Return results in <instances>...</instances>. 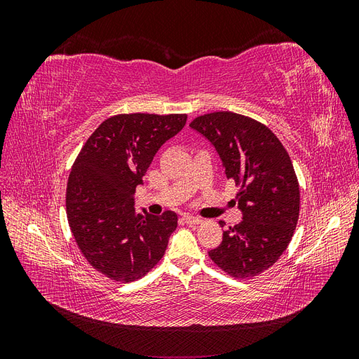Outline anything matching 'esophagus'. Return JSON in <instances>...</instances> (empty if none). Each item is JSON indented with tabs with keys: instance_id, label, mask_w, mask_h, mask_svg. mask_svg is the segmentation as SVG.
<instances>
[{
	"instance_id": "esophagus-1",
	"label": "esophagus",
	"mask_w": 359,
	"mask_h": 359,
	"mask_svg": "<svg viewBox=\"0 0 359 359\" xmlns=\"http://www.w3.org/2000/svg\"><path fill=\"white\" fill-rule=\"evenodd\" d=\"M184 222L187 224H199L202 220L199 217H193V215H184Z\"/></svg>"
}]
</instances>
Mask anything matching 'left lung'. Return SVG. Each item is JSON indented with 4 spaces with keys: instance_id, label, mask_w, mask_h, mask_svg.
Wrapping results in <instances>:
<instances>
[{
    "instance_id": "8db88e82",
    "label": "left lung",
    "mask_w": 359,
    "mask_h": 359,
    "mask_svg": "<svg viewBox=\"0 0 359 359\" xmlns=\"http://www.w3.org/2000/svg\"><path fill=\"white\" fill-rule=\"evenodd\" d=\"M190 127L214 145L226 178L241 187L243 220L223 232L208 252L211 260L235 278L264 273L283 255L298 223L299 186L287 151L266 126L240 114H205Z\"/></svg>"
}]
</instances>
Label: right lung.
I'll return each instance as SVG.
<instances>
[{"label":"right lung","instance_id":"add662e5","mask_svg":"<svg viewBox=\"0 0 359 359\" xmlns=\"http://www.w3.org/2000/svg\"><path fill=\"white\" fill-rule=\"evenodd\" d=\"M186 121V114L111 116L73 163L66 194L70 229L88 264L111 280L142 278L166 252L178 215L136 214L135 191L160 147Z\"/></svg>","mask_w":359,"mask_h":359}]
</instances>
